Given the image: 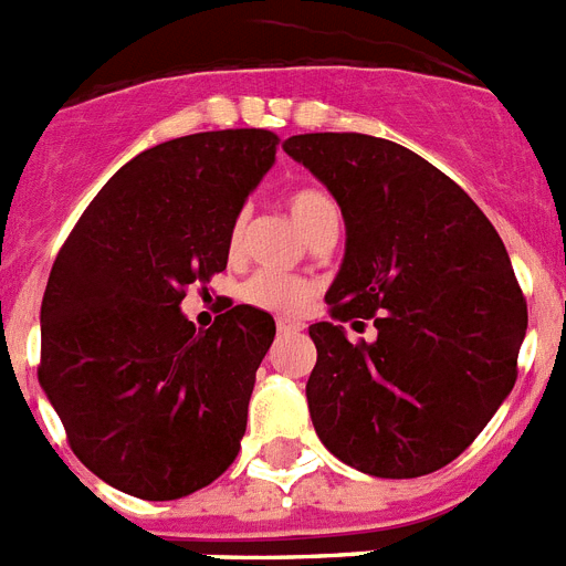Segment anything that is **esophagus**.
<instances>
[{
	"instance_id": "1",
	"label": "esophagus",
	"mask_w": 566,
	"mask_h": 566,
	"mask_svg": "<svg viewBox=\"0 0 566 566\" xmlns=\"http://www.w3.org/2000/svg\"><path fill=\"white\" fill-rule=\"evenodd\" d=\"M275 327H279V334H296V331H302V322H296V319H279L275 322Z\"/></svg>"
}]
</instances>
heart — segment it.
I'll return each instance as SVG.
<instances>
[{
    "label": "heart",
    "instance_id": "b5f03b06",
    "mask_svg": "<svg viewBox=\"0 0 566 566\" xmlns=\"http://www.w3.org/2000/svg\"><path fill=\"white\" fill-rule=\"evenodd\" d=\"M287 210H291L293 221L298 224V230L311 235L322 221L339 216V207L325 189L316 187H302L287 198ZM241 239V221H235L230 232V247L239 244ZM244 298L250 305L264 307V311H279V313H296L307 305L311 298V284L302 282V279H293V275L273 273V270H261L255 273L250 282L244 284Z\"/></svg>",
    "mask_w": 566,
    "mask_h": 566
}]
</instances>
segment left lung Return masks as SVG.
I'll use <instances>...</instances> for the list:
<instances>
[{
	"label": "left lung",
	"mask_w": 566,
	"mask_h": 566,
	"mask_svg": "<svg viewBox=\"0 0 566 566\" xmlns=\"http://www.w3.org/2000/svg\"><path fill=\"white\" fill-rule=\"evenodd\" d=\"M284 151L331 189L345 259L311 325L313 429L374 478H420L472 446L517 377L526 298L481 207L429 160L356 132L293 135ZM378 327L350 343L339 321Z\"/></svg>",
	"instance_id": "left-lung-1"
}]
</instances>
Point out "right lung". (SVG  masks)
Listing matches in <instances>:
<instances>
[{
	"instance_id": "1",
	"label": "right lung",
	"mask_w": 566,
	"mask_h": 566,
	"mask_svg": "<svg viewBox=\"0 0 566 566\" xmlns=\"http://www.w3.org/2000/svg\"><path fill=\"white\" fill-rule=\"evenodd\" d=\"M275 146L268 129H224L140 151L94 195L51 268L40 386L71 452L126 495H192L239 454L275 322L230 302L195 331L180 302L227 270L235 218Z\"/></svg>"
}]
</instances>
